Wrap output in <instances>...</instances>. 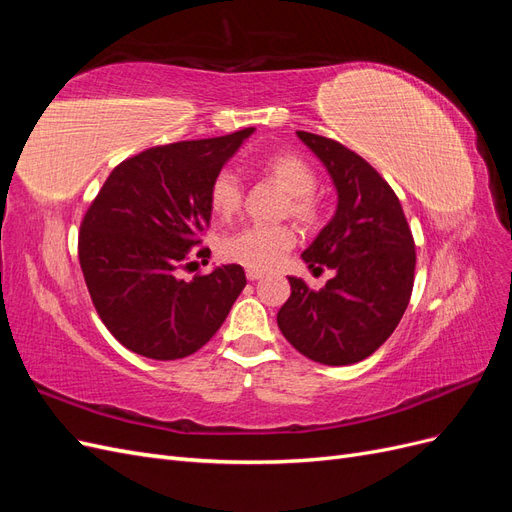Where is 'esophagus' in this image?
I'll use <instances>...</instances> for the list:
<instances>
[{
    "instance_id": "1",
    "label": "esophagus",
    "mask_w": 512,
    "mask_h": 512,
    "mask_svg": "<svg viewBox=\"0 0 512 512\" xmlns=\"http://www.w3.org/2000/svg\"><path fill=\"white\" fill-rule=\"evenodd\" d=\"M262 277V271H254V269H247V280L250 282H256Z\"/></svg>"
}]
</instances>
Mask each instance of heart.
Here are the masks:
<instances>
[{"mask_svg": "<svg viewBox=\"0 0 512 512\" xmlns=\"http://www.w3.org/2000/svg\"><path fill=\"white\" fill-rule=\"evenodd\" d=\"M262 170L290 194L288 211L294 220L305 226L318 220L320 207L312 194L316 190V175L305 160L288 151L273 153V156L262 162ZM209 203L211 209L222 215V218H230V215H235L241 209L243 185L232 170H220L213 177L209 188ZM294 241H297V235L288 226H247L232 232L222 241L220 254L241 267L267 271L280 265L284 256L294 247Z\"/></svg>", "mask_w": 512, "mask_h": 512, "instance_id": "b5f03b06", "label": "heart"}]
</instances>
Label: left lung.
I'll list each match as a JSON object with an SVG mask.
<instances>
[{"mask_svg":"<svg viewBox=\"0 0 512 512\" xmlns=\"http://www.w3.org/2000/svg\"><path fill=\"white\" fill-rule=\"evenodd\" d=\"M327 168L337 207L301 258L335 271L322 290L288 277L277 327L307 359L352 365L374 354L404 316L414 284V241L391 185L361 156L318 134L297 132Z\"/></svg>","mask_w":512,"mask_h":512,"instance_id":"obj_1","label":"left lung"}]
</instances>
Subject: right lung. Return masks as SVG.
<instances>
[{
    "label": "right lung",
    "instance_id": "add662e5",
    "mask_svg": "<svg viewBox=\"0 0 512 512\" xmlns=\"http://www.w3.org/2000/svg\"><path fill=\"white\" fill-rule=\"evenodd\" d=\"M252 134L147 149L121 162L91 203L81 269L106 329L128 350L156 361L194 354L245 288L241 265L213 267L192 282L179 269L211 254L194 252L211 222V181Z\"/></svg>",
    "mask_w": 512,
    "mask_h": 512
}]
</instances>
